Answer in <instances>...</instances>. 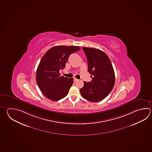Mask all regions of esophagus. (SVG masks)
Returning <instances> with one entry per match:
<instances>
[{
	"label": "esophagus",
	"mask_w": 152,
	"mask_h": 152,
	"mask_svg": "<svg viewBox=\"0 0 152 152\" xmlns=\"http://www.w3.org/2000/svg\"><path fill=\"white\" fill-rule=\"evenodd\" d=\"M74 80L75 82V81H78V79H77L76 78H74Z\"/></svg>",
	"instance_id": "obj_1"
}]
</instances>
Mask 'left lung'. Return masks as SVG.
I'll return each instance as SVG.
<instances>
[{
  "label": "left lung",
  "mask_w": 152,
  "mask_h": 152,
  "mask_svg": "<svg viewBox=\"0 0 152 152\" xmlns=\"http://www.w3.org/2000/svg\"><path fill=\"white\" fill-rule=\"evenodd\" d=\"M82 49L87 56L88 71L92 80L84 82L80 93L82 97L90 102H99L108 95L114 87V70L108 56L102 51L86 47Z\"/></svg>",
  "instance_id": "left-lung-1"
}]
</instances>
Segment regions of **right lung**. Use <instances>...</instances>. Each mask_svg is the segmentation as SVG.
I'll use <instances>...</instances> for the list:
<instances>
[{"instance_id": "right-lung-1", "label": "right lung", "mask_w": 152, "mask_h": 152, "mask_svg": "<svg viewBox=\"0 0 152 152\" xmlns=\"http://www.w3.org/2000/svg\"><path fill=\"white\" fill-rule=\"evenodd\" d=\"M80 49L77 46H55L42 58L37 69L36 82L41 92L48 99L56 101L68 95L74 78L61 76L59 71L65 68L71 53Z\"/></svg>"}]
</instances>
